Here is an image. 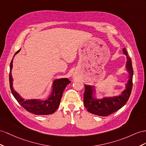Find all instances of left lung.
<instances>
[{
  "mask_svg": "<svg viewBox=\"0 0 146 146\" xmlns=\"http://www.w3.org/2000/svg\"><path fill=\"white\" fill-rule=\"evenodd\" d=\"M123 54L126 55V68L129 73L128 80L126 84L125 89L117 96L96 98L94 96L95 91L94 86L85 84L84 105L90 113L101 117H106L120 109L128 100L133 87V69L131 60L128 57L125 48H123Z\"/></svg>",
  "mask_w": 146,
  "mask_h": 146,
  "instance_id": "left-lung-1",
  "label": "left lung"
}]
</instances>
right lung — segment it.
<instances>
[{"instance_id": "right-lung-1", "label": "right lung", "mask_w": 146, "mask_h": 146, "mask_svg": "<svg viewBox=\"0 0 146 146\" xmlns=\"http://www.w3.org/2000/svg\"><path fill=\"white\" fill-rule=\"evenodd\" d=\"M18 50L15 55L20 52ZM13 58L10 65L9 81L11 91L18 102L23 107L25 110L31 113L38 115H50L57 110L60 105L63 92L66 86L71 83L68 78H60L55 80L52 83V92L50 96L46 99L41 100L39 99H25L15 90L13 86V80L12 75V70L13 68Z\"/></svg>"}]
</instances>
